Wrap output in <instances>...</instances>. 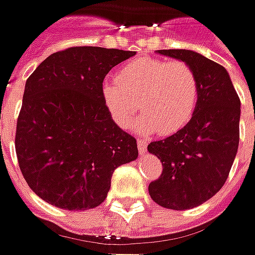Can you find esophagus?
Segmentation results:
<instances>
[{"instance_id":"1","label":"esophagus","mask_w":255,"mask_h":255,"mask_svg":"<svg viewBox=\"0 0 255 255\" xmlns=\"http://www.w3.org/2000/svg\"><path fill=\"white\" fill-rule=\"evenodd\" d=\"M137 147H138L139 152L142 154V152H145V151H147V147H148V142H147L145 139L138 138V141H137Z\"/></svg>"}]
</instances>
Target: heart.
<instances>
[{"label": "heart", "instance_id": "1", "mask_svg": "<svg viewBox=\"0 0 255 255\" xmlns=\"http://www.w3.org/2000/svg\"><path fill=\"white\" fill-rule=\"evenodd\" d=\"M197 74L187 62L139 57L117 72L116 83H106L103 98L120 127L128 128L139 107L144 117L138 128L172 134L191 120L198 103Z\"/></svg>", "mask_w": 255, "mask_h": 255}]
</instances>
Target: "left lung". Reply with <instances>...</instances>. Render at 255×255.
Listing matches in <instances>:
<instances>
[{"instance_id": "1", "label": "left lung", "mask_w": 255, "mask_h": 255, "mask_svg": "<svg viewBox=\"0 0 255 255\" xmlns=\"http://www.w3.org/2000/svg\"><path fill=\"white\" fill-rule=\"evenodd\" d=\"M158 52L191 65L200 94L187 126L148 144L162 164L148 193L164 208L190 210L210 200L227 181L240 141V98L223 65L190 50Z\"/></svg>"}]
</instances>
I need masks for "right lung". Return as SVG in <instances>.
<instances>
[{"label":"right lung","instance_id":"obj_1","mask_svg":"<svg viewBox=\"0 0 255 255\" xmlns=\"http://www.w3.org/2000/svg\"><path fill=\"white\" fill-rule=\"evenodd\" d=\"M135 51L70 47L28 77L17 120L15 152L29 188L62 210L101 204L117 167L138 157L137 139L111 120L106 75Z\"/></svg>","mask_w":255,"mask_h":255}]
</instances>
